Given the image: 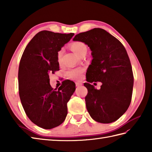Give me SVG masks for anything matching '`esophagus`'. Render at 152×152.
<instances>
[{
    "instance_id": "esophagus-1",
    "label": "esophagus",
    "mask_w": 152,
    "mask_h": 152,
    "mask_svg": "<svg viewBox=\"0 0 152 152\" xmlns=\"http://www.w3.org/2000/svg\"><path fill=\"white\" fill-rule=\"evenodd\" d=\"M75 85H76V86H82V83L80 82H76Z\"/></svg>"
}]
</instances>
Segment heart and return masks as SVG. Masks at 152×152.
Listing matches in <instances>:
<instances>
[{
	"label": "heart",
	"instance_id": "obj_1",
	"mask_svg": "<svg viewBox=\"0 0 152 152\" xmlns=\"http://www.w3.org/2000/svg\"><path fill=\"white\" fill-rule=\"evenodd\" d=\"M70 48L72 49L74 53L76 55L80 56L83 54H86L87 52V46L85 43L82 42H73L72 44L70 45ZM63 55V50H60L57 54V58H58V62H61L62 57ZM83 69L80 68H76V69H72L67 71V75L70 78L73 79H79L80 77V74L83 72Z\"/></svg>",
	"mask_w": 152,
	"mask_h": 152
}]
</instances>
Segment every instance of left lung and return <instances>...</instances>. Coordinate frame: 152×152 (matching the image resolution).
Segmentation results:
<instances>
[{"instance_id":"8db88e82","label":"left lung","mask_w":152,"mask_h":152,"mask_svg":"<svg viewBox=\"0 0 152 152\" xmlns=\"http://www.w3.org/2000/svg\"><path fill=\"white\" fill-rule=\"evenodd\" d=\"M73 41L85 43L92 51L86 81L102 83L99 90L84 84L88 90V112L97 122H115L126 112L132 97L133 75L126 49L115 37L99 28L79 33Z\"/></svg>"}]
</instances>
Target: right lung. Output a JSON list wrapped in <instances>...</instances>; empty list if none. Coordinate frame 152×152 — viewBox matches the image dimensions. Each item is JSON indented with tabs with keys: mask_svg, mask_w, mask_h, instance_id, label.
Masks as SVG:
<instances>
[{
	"mask_svg": "<svg viewBox=\"0 0 152 152\" xmlns=\"http://www.w3.org/2000/svg\"><path fill=\"white\" fill-rule=\"evenodd\" d=\"M73 36L74 33L39 32L26 47L20 61V99L28 118L43 129H53L64 122L67 103L75 90V84L69 80L58 90L49 83V74L59 70L58 52Z\"/></svg>",
	"mask_w": 152,
	"mask_h": 152,
	"instance_id": "add662e5",
	"label": "right lung"
}]
</instances>
